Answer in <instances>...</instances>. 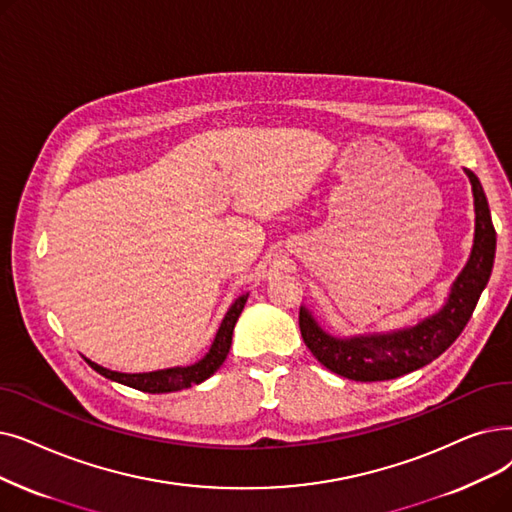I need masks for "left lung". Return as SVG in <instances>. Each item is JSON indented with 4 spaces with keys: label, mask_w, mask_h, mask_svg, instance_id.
<instances>
[{
    "label": "left lung",
    "mask_w": 512,
    "mask_h": 512,
    "mask_svg": "<svg viewBox=\"0 0 512 512\" xmlns=\"http://www.w3.org/2000/svg\"><path fill=\"white\" fill-rule=\"evenodd\" d=\"M469 175L475 198V240L469 261L454 280L446 305L437 314L387 335H360L339 339L332 337L301 305L299 328L307 349L330 372L351 381H389L427 366L446 351L471 320L483 288L492 276L496 257V230L490 207L477 175Z\"/></svg>",
    "instance_id": "8db88e82"
}]
</instances>
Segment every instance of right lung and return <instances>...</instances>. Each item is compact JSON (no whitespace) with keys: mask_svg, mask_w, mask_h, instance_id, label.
<instances>
[{"mask_svg":"<svg viewBox=\"0 0 512 512\" xmlns=\"http://www.w3.org/2000/svg\"><path fill=\"white\" fill-rule=\"evenodd\" d=\"M249 293L240 295L228 309V314L221 320L219 328H217V335L209 347V351L203 355L201 360L196 364L190 366H175V368H165V370H154V372H136V374H129V372H115V370H108L98 366L96 362L87 360L85 362L90 364L96 372H100L106 379L133 387L138 391H146V393H171V391H180V389H188L192 385H198L207 381L209 376L224 364L226 355L230 351L232 345V332L236 326L238 316L242 314L244 303H247Z\"/></svg>","mask_w":512,"mask_h":512,"instance_id":"right-lung-1","label":"right lung"}]
</instances>
